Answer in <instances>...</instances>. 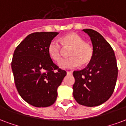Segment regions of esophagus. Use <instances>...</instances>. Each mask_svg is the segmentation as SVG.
<instances>
[{"label":"esophagus","mask_w":126,"mask_h":126,"mask_svg":"<svg viewBox=\"0 0 126 126\" xmlns=\"http://www.w3.org/2000/svg\"><path fill=\"white\" fill-rule=\"evenodd\" d=\"M72 73H73L72 71H68V72H67V74H69V75H70V74H72Z\"/></svg>","instance_id":"34e87169"}]
</instances>
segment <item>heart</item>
Returning a JSON list of instances; mask_svg holds the SVG:
<instances>
[{"label":"heart","instance_id":"1","mask_svg":"<svg viewBox=\"0 0 126 126\" xmlns=\"http://www.w3.org/2000/svg\"><path fill=\"white\" fill-rule=\"evenodd\" d=\"M71 48L69 52L70 57L63 59L58 63L62 69H72L80 65H87L92 60L93 49L89 44L85 43L80 36L76 33H70L60 39H54L48 45V53L52 60L58 62L62 58V46Z\"/></svg>","mask_w":126,"mask_h":126}]
</instances>
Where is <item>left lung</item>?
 <instances>
[{
  "label": "left lung",
  "instance_id": "left-lung-1",
  "mask_svg": "<svg viewBox=\"0 0 126 126\" xmlns=\"http://www.w3.org/2000/svg\"><path fill=\"white\" fill-rule=\"evenodd\" d=\"M83 31L90 37L93 56L86 68L73 72V95L79 105L96 107L114 92L118 78L116 59L110 45L99 33L91 29Z\"/></svg>",
  "mask_w": 126,
  "mask_h": 126
}]
</instances>
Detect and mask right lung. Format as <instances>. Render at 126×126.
I'll use <instances>...</instances> for the list:
<instances>
[{"mask_svg": "<svg viewBox=\"0 0 126 126\" xmlns=\"http://www.w3.org/2000/svg\"><path fill=\"white\" fill-rule=\"evenodd\" d=\"M58 34H30L14 52L11 66L17 92L33 107L53 105L58 95L57 89L66 76V71L54 64L48 53V44Z\"/></svg>", "mask_w": 126, "mask_h": 126, "instance_id": "add662e5", "label": "right lung"}]
</instances>
